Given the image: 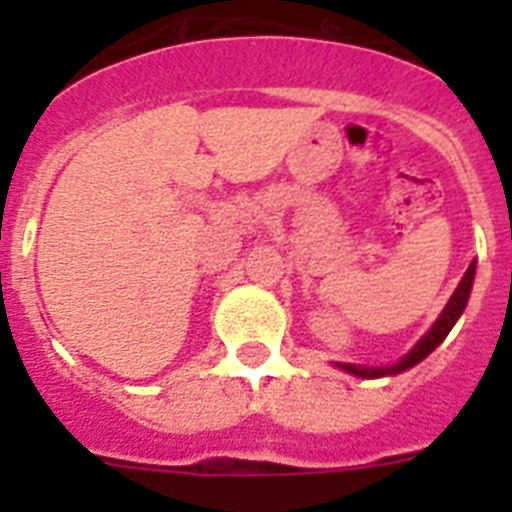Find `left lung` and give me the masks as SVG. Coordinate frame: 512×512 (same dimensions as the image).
Masks as SVG:
<instances>
[{
	"label": "left lung",
	"instance_id": "1",
	"mask_svg": "<svg viewBox=\"0 0 512 512\" xmlns=\"http://www.w3.org/2000/svg\"><path fill=\"white\" fill-rule=\"evenodd\" d=\"M474 274H477V261H472V264H469V269L464 271V277H461L459 287L454 289V295L449 297V302H446V307H443L441 315L436 318V323L428 328V333H425V336L420 338V341L415 343V346L410 348L408 354L402 356L400 361H395V364H387V366L343 364V361H336L338 369H341V372H346V374H354V377H361V379L395 377V374H402V372H408V369H413L415 364H420L425 356L441 346L443 338L449 336L451 328L456 325V320L461 318V312H464V307H467V302H469V292H472Z\"/></svg>",
	"mask_w": 512,
	"mask_h": 512
}]
</instances>
